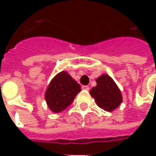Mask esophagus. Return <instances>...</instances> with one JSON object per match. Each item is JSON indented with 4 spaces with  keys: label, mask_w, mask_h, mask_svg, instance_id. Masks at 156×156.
<instances>
[{
    "label": "esophagus",
    "mask_w": 156,
    "mask_h": 156,
    "mask_svg": "<svg viewBox=\"0 0 156 156\" xmlns=\"http://www.w3.org/2000/svg\"><path fill=\"white\" fill-rule=\"evenodd\" d=\"M81 88H82L83 90H86V91H88V90H89V87H87V86H82Z\"/></svg>",
    "instance_id": "esophagus-1"
}]
</instances>
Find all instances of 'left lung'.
<instances>
[{"label": "left lung", "instance_id": "obj_1", "mask_svg": "<svg viewBox=\"0 0 156 156\" xmlns=\"http://www.w3.org/2000/svg\"><path fill=\"white\" fill-rule=\"evenodd\" d=\"M90 95L101 108L112 112L122 102V95L116 83L107 74L96 79V86L90 90Z\"/></svg>", "mask_w": 156, "mask_h": 156}]
</instances>
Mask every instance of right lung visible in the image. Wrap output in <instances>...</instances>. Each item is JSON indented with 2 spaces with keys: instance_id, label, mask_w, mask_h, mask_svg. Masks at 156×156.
Returning <instances> with one entry per match:
<instances>
[{
  "instance_id": "right-lung-1",
  "label": "right lung",
  "mask_w": 156,
  "mask_h": 156,
  "mask_svg": "<svg viewBox=\"0 0 156 156\" xmlns=\"http://www.w3.org/2000/svg\"><path fill=\"white\" fill-rule=\"evenodd\" d=\"M81 86L67 71L58 73L49 82L45 92L48 108L54 113H60L73 102Z\"/></svg>"
}]
</instances>
